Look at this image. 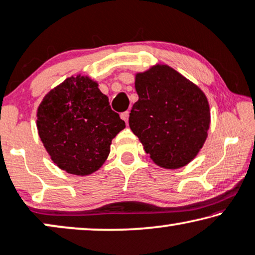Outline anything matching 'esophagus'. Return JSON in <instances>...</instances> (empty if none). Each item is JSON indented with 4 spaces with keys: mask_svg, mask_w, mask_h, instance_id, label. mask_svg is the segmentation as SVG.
Returning a JSON list of instances; mask_svg holds the SVG:
<instances>
[{
    "mask_svg": "<svg viewBox=\"0 0 255 255\" xmlns=\"http://www.w3.org/2000/svg\"><path fill=\"white\" fill-rule=\"evenodd\" d=\"M121 119L124 120L126 124L128 125V119H129V112H124V113H121Z\"/></svg>",
    "mask_w": 255,
    "mask_h": 255,
    "instance_id": "1",
    "label": "esophagus"
}]
</instances>
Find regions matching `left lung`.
Instances as JSON below:
<instances>
[{
  "label": "left lung",
  "instance_id": "obj_1",
  "mask_svg": "<svg viewBox=\"0 0 255 255\" xmlns=\"http://www.w3.org/2000/svg\"><path fill=\"white\" fill-rule=\"evenodd\" d=\"M138 100L129 114V127L164 169L189 164L204 145L211 122L205 93L167 64L135 74Z\"/></svg>",
  "mask_w": 255,
  "mask_h": 255
}]
</instances>
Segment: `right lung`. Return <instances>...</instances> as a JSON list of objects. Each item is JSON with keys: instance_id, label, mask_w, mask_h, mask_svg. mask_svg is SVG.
<instances>
[{"instance_id": "1", "label": "right lung", "mask_w": 255, "mask_h": 255, "mask_svg": "<svg viewBox=\"0 0 255 255\" xmlns=\"http://www.w3.org/2000/svg\"><path fill=\"white\" fill-rule=\"evenodd\" d=\"M98 86L88 76L66 78L37 108L40 141L54 164L69 174L87 176L100 169L112 140L126 127Z\"/></svg>"}]
</instances>
